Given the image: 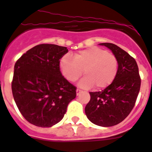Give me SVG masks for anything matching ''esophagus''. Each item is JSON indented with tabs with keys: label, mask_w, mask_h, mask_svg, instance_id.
Listing matches in <instances>:
<instances>
[{
	"label": "esophagus",
	"mask_w": 152,
	"mask_h": 152,
	"mask_svg": "<svg viewBox=\"0 0 152 152\" xmlns=\"http://www.w3.org/2000/svg\"><path fill=\"white\" fill-rule=\"evenodd\" d=\"M83 92V91L82 90H80V89H77V90H76V94H77V95H80V94L82 93Z\"/></svg>",
	"instance_id": "obj_1"
}]
</instances>
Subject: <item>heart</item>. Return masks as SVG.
I'll use <instances>...</instances> for the list:
<instances>
[{
    "label": "heart",
    "mask_w": 152,
    "mask_h": 152,
    "mask_svg": "<svg viewBox=\"0 0 152 152\" xmlns=\"http://www.w3.org/2000/svg\"><path fill=\"white\" fill-rule=\"evenodd\" d=\"M60 69L65 79L75 82L82 76H86L79 85L85 89L95 86L103 90L112 84L119 72V61L113 54L102 48L93 47L80 50L72 57L64 55L60 60Z\"/></svg>",
    "instance_id": "1"
}]
</instances>
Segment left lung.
Masks as SVG:
<instances>
[{
    "instance_id": "left-lung-1",
    "label": "left lung",
    "mask_w": 152,
    "mask_h": 152,
    "mask_svg": "<svg viewBox=\"0 0 152 152\" xmlns=\"http://www.w3.org/2000/svg\"><path fill=\"white\" fill-rule=\"evenodd\" d=\"M119 61V72L112 84L103 91L90 92L85 113L91 123L101 126L117 125L134 108L140 88V76L135 59L111 43H102Z\"/></svg>"
}]
</instances>
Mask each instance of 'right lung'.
<instances>
[{"instance_id": "obj_1", "label": "right lung", "mask_w": 152, "mask_h": 152, "mask_svg": "<svg viewBox=\"0 0 152 152\" xmlns=\"http://www.w3.org/2000/svg\"><path fill=\"white\" fill-rule=\"evenodd\" d=\"M67 48L42 44L17 60L12 82L13 97L23 116L31 124L50 127L62 119L76 96V87L62 76L60 59Z\"/></svg>"}]
</instances>
